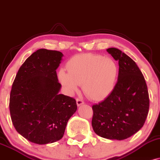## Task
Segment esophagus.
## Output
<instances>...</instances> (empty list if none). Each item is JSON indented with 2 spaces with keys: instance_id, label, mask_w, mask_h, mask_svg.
<instances>
[{
  "instance_id": "1",
  "label": "esophagus",
  "mask_w": 160,
  "mask_h": 160,
  "mask_svg": "<svg viewBox=\"0 0 160 160\" xmlns=\"http://www.w3.org/2000/svg\"><path fill=\"white\" fill-rule=\"evenodd\" d=\"M76 104L78 106H82V104H84V101L81 99H78V98L76 99Z\"/></svg>"
}]
</instances>
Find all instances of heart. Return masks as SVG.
<instances>
[{
    "label": "heart",
    "instance_id": "obj_1",
    "mask_svg": "<svg viewBox=\"0 0 160 160\" xmlns=\"http://www.w3.org/2000/svg\"><path fill=\"white\" fill-rule=\"evenodd\" d=\"M68 72L61 69L58 78L69 93H75L82 84L84 93L92 100L106 99L116 87L119 67L110 58L93 54L74 56L67 64Z\"/></svg>",
    "mask_w": 160,
    "mask_h": 160
}]
</instances>
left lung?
Listing matches in <instances>:
<instances>
[{"instance_id":"8db88e82","label":"left lung","mask_w":160,"mask_h":160,"mask_svg":"<svg viewBox=\"0 0 160 160\" xmlns=\"http://www.w3.org/2000/svg\"><path fill=\"white\" fill-rule=\"evenodd\" d=\"M106 51L118 61V82L110 96L92 107V127L102 138L123 140L143 127L149 111V94L136 62L118 48Z\"/></svg>"}]
</instances>
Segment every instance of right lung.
Returning a JSON list of instances; mask_svg holds the SVG:
<instances>
[{
    "instance_id": "add662e5",
    "label": "right lung",
    "mask_w": 160,
    "mask_h": 160,
    "mask_svg": "<svg viewBox=\"0 0 160 160\" xmlns=\"http://www.w3.org/2000/svg\"><path fill=\"white\" fill-rule=\"evenodd\" d=\"M63 54L40 48L21 66L13 82L9 112L15 129L33 143L46 144L63 138L69 118L77 110L76 99L59 94L56 69Z\"/></svg>"
}]
</instances>
